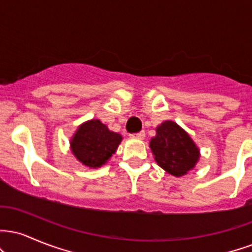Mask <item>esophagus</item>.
I'll return each mask as SVG.
<instances>
[{
	"instance_id": "obj_1",
	"label": "esophagus",
	"mask_w": 252,
	"mask_h": 252,
	"mask_svg": "<svg viewBox=\"0 0 252 252\" xmlns=\"http://www.w3.org/2000/svg\"><path fill=\"white\" fill-rule=\"evenodd\" d=\"M144 136H146V132L140 131V132H137V134H131V135H130V137L136 138V140H143Z\"/></svg>"
}]
</instances>
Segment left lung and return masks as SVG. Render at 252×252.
I'll list each match as a JSON object with an SVG mask.
<instances>
[{
	"label": "left lung",
	"instance_id": "left-lung-1",
	"mask_svg": "<svg viewBox=\"0 0 252 252\" xmlns=\"http://www.w3.org/2000/svg\"><path fill=\"white\" fill-rule=\"evenodd\" d=\"M149 147L158 166L174 176L187 174L200 158L189 135L173 121H164L156 128Z\"/></svg>",
	"mask_w": 252,
	"mask_h": 252
}]
</instances>
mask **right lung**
I'll return each instance as SVG.
<instances>
[{"label":"right lung","instance_id":"obj_1","mask_svg":"<svg viewBox=\"0 0 252 252\" xmlns=\"http://www.w3.org/2000/svg\"><path fill=\"white\" fill-rule=\"evenodd\" d=\"M122 141V136L111 131L99 120L83 123L71 140V150L77 160L90 168L108 162Z\"/></svg>","mask_w":252,"mask_h":252}]
</instances>
